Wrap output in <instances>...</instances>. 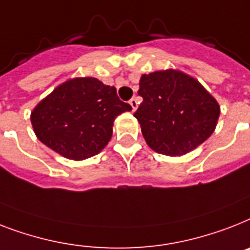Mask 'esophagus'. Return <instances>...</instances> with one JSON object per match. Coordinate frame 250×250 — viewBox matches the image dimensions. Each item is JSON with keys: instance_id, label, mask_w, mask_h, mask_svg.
<instances>
[{"instance_id": "1", "label": "esophagus", "mask_w": 250, "mask_h": 250, "mask_svg": "<svg viewBox=\"0 0 250 250\" xmlns=\"http://www.w3.org/2000/svg\"><path fill=\"white\" fill-rule=\"evenodd\" d=\"M129 105L132 106V111H135L139 106V100H137V97H132L131 100H129Z\"/></svg>"}]
</instances>
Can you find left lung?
Returning <instances> with one entry per match:
<instances>
[{
  "label": "left lung",
  "mask_w": 250,
  "mask_h": 250,
  "mask_svg": "<svg viewBox=\"0 0 250 250\" xmlns=\"http://www.w3.org/2000/svg\"><path fill=\"white\" fill-rule=\"evenodd\" d=\"M136 110L146 144L159 154L178 157L213 133L220 105L195 78L174 69L143 74Z\"/></svg>",
  "instance_id": "left-lung-1"
}]
</instances>
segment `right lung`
Returning <instances> with one entry per match:
<instances>
[{
    "mask_svg": "<svg viewBox=\"0 0 250 250\" xmlns=\"http://www.w3.org/2000/svg\"><path fill=\"white\" fill-rule=\"evenodd\" d=\"M129 110L115 87L92 77L73 78L34 107L30 122L41 143L68 159L83 160L104 149L114 119Z\"/></svg>",
    "mask_w": 250,
    "mask_h": 250,
    "instance_id": "1",
    "label": "right lung"
}]
</instances>
